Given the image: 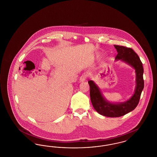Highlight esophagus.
I'll return each mask as SVG.
<instances>
[{"mask_svg": "<svg viewBox=\"0 0 157 157\" xmlns=\"http://www.w3.org/2000/svg\"><path fill=\"white\" fill-rule=\"evenodd\" d=\"M86 77H87L86 75H85V74L82 75V76L80 77V78H79V81H80V82L85 81L86 80Z\"/></svg>", "mask_w": 157, "mask_h": 157, "instance_id": "esophagus-1", "label": "esophagus"}]
</instances>
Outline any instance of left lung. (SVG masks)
<instances>
[{
    "label": "left lung",
    "mask_w": 157,
    "mask_h": 157,
    "mask_svg": "<svg viewBox=\"0 0 157 157\" xmlns=\"http://www.w3.org/2000/svg\"><path fill=\"white\" fill-rule=\"evenodd\" d=\"M114 47L118 52L115 60H121L134 69L136 85L134 93L129 99L122 102H112L104 97L95 82L88 81L90 101L94 109L99 114L108 117H120L133 111L139 103L144 86V68L138 55L131 48L118 45H114Z\"/></svg>",
    "instance_id": "8db88e82"
}]
</instances>
